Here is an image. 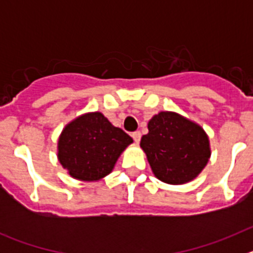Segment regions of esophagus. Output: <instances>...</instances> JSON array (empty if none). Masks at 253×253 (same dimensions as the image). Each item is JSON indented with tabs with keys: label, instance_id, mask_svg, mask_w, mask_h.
<instances>
[{
	"label": "esophagus",
	"instance_id": "obj_1",
	"mask_svg": "<svg viewBox=\"0 0 253 253\" xmlns=\"http://www.w3.org/2000/svg\"><path fill=\"white\" fill-rule=\"evenodd\" d=\"M131 137H133L134 142L139 143L140 138H142V134H140V131H134V133H131Z\"/></svg>",
	"mask_w": 253,
	"mask_h": 253
}]
</instances>
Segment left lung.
<instances>
[{
	"label": "left lung",
	"mask_w": 253,
	"mask_h": 253,
	"mask_svg": "<svg viewBox=\"0 0 253 253\" xmlns=\"http://www.w3.org/2000/svg\"><path fill=\"white\" fill-rule=\"evenodd\" d=\"M148 134L140 147L158 180L171 185L186 184L207 166L209 138L196 123L171 111H161L148 123Z\"/></svg>",
	"instance_id": "obj_1"
}]
</instances>
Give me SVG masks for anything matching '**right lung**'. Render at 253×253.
<instances>
[{"label": "right lung", "instance_id": "add662e5", "mask_svg": "<svg viewBox=\"0 0 253 253\" xmlns=\"http://www.w3.org/2000/svg\"><path fill=\"white\" fill-rule=\"evenodd\" d=\"M133 139L101 113L84 114L66 125L58 140V160L77 180L97 181L113 171Z\"/></svg>", "mask_w": 253, "mask_h": 253}]
</instances>
